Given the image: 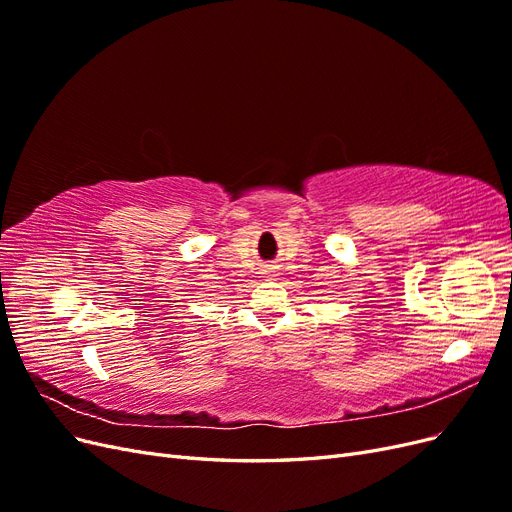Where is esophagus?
Returning <instances> with one entry per match:
<instances>
[{
  "instance_id": "esophagus-1",
  "label": "esophagus",
  "mask_w": 512,
  "mask_h": 512,
  "mask_svg": "<svg viewBox=\"0 0 512 512\" xmlns=\"http://www.w3.org/2000/svg\"><path fill=\"white\" fill-rule=\"evenodd\" d=\"M265 273H267V271H265Z\"/></svg>"
}]
</instances>
